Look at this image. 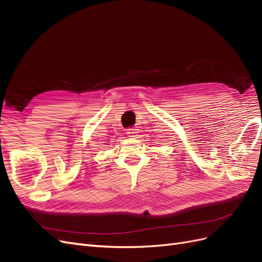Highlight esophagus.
<instances>
[{"label":"esophagus","mask_w":262,"mask_h":262,"mask_svg":"<svg viewBox=\"0 0 262 262\" xmlns=\"http://www.w3.org/2000/svg\"><path fill=\"white\" fill-rule=\"evenodd\" d=\"M137 133H138V129L135 128V127H132V128H128V129H127L128 137H135V136H136V135H137Z\"/></svg>","instance_id":"34e87169"}]
</instances>
